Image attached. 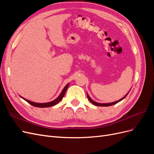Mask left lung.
<instances>
[{
  "label": "left lung",
  "instance_id": "8db88e82",
  "mask_svg": "<svg viewBox=\"0 0 154 154\" xmlns=\"http://www.w3.org/2000/svg\"><path fill=\"white\" fill-rule=\"evenodd\" d=\"M130 91H129V92H130ZM129 92H128L127 93V94H126L123 97H122V99H120L119 100H118V101H114V102H112V103H97V102H96V101H94V100H92L91 99V97L89 96H88V94H87V97H88V100H89L93 105H96V106H108L113 105H114V104L118 103V102H119V101H121L122 100H123V99H125V97H126V96H127L128 95V94L129 93Z\"/></svg>",
  "mask_w": 154,
  "mask_h": 154
}]
</instances>
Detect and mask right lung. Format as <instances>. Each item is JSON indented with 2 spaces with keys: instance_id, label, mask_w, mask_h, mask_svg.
Segmentation results:
<instances>
[{
  "instance_id": "add662e5",
  "label": "right lung",
  "mask_w": 154,
  "mask_h": 154,
  "mask_svg": "<svg viewBox=\"0 0 154 154\" xmlns=\"http://www.w3.org/2000/svg\"><path fill=\"white\" fill-rule=\"evenodd\" d=\"M69 85V83H67V84L65 86V87L63 88V89L62 90V92L60 93V94L58 96V97H57V98H56L54 100L52 101H50V102H48V103H36V102H33V101H31L28 100H26V98H24V97H23L22 96H20L22 98L23 100H24L25 101H26L27 103H29L30 105L34 106H36V107H39V108H45V107H50V106H54V105H56L57 103H58L59 102L61 101L63 97L65 95V94H66V92L67 89V88Z\"/></svg>"
}]
</instances>
